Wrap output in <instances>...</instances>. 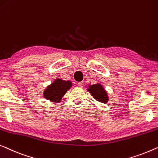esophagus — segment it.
I'll list each match as a JSON object with an SVG mask.
<instances>
[{
  "label": "esophagus",
  "instance_id": "1",
  "mask_svg": "<svg viewBox=\"0 0 158 158\" xmlns=\"http://www.w3.org/2000/svg\"><path fill=\"white\" fill-rule=\"evenodd\" d=\"M83 85H84V83L83 81H81V82H78V83H77V85H78L79 87H83Z\"/></svg>",
  "mask_w": 158,
  "mask_h": 158
}]
</instances>
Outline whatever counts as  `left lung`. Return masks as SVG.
I'll return each instance as SVG.
<instances>
[{"instance_id":"1","label":"left lung","mask_w":158,"mask_h":158,"mask_svg":"<svg viewBox=\"0 0 158 158\" xmlns=\"http://www.w3.org/2000/svg\"><path fill=\"white\" fill-rule=\"evenodd\" d=\"M88 90L97 101L102 102V103H106L107 102V100H108L107 94L100 84L98 83L90 85Z\"/></svg>"}]
</instances>
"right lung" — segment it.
<instances>
[{"label": "right lung", "instance_id": "obj_1", "mask_svg": "<svg viewBox=\"0 0 158 158\" xmlns=\"http://www.w3.org/2000/svg\"><path fill=\"white\" fill-rule=\"evenodd\" d=\"M71 86L72 83L69 81H65L61 79H56L51 85L47 87L43 95L47 100L60 102L61 98Z\"/></svg>", "mask_w": 158, "mask_h": 158}]
</instances>
